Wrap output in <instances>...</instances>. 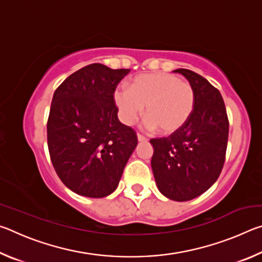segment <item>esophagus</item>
<instances>
[{"label":"esophagus","instance_id":"obj_1","mask_svg":"<svg viewBox=\"0 0 262 262\" xmlns=\"http://www.w3.org/2000/svg\"><path fill=\"white\" fill-rule=\"evenodd\" d=\"M137 140H139V142H147L148 141L147 137H144L143 135H141V134H137Z\"/></svg>","mask_w":262,"mask_h":262}]
</instances>
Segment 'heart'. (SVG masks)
Listing matches in <instances>:
<instances>
[{
	"mask_svg": "<svg viewBox=\"0 0 262 262\" xmlns=\"http://www.w3.org/2000/svg\"><path fill=\"white\" fill-rule=\"evenodd\" d=\"M113 100L125 125L135 123L144 110V127L170 135L181 129L192 117L195 94L188 82L174 75L149 73L133 78L129 89H115Z\"/></svg>",
	"mask_w": 262,
	"mask_h": 262,
	"instance_id": "1",
	"label": "heart"
}]
</instances>
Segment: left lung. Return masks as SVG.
Instances as JSON below:
<instances>
[{"label":"left lung","mask_w":262,"mask_h":262,"mask_svg":"<svg viewBox=\"0 0 262 262\" xmlns=\"http://www.w3.org/2000/svg\"><path fill=\"white\" fill-rule=\"evenodd\" d=\"M195 94L187 123L168 137L152 139L151 168L158 190L173 201H189L214 185L224 165L229 120L220 91L201 75L177 69Z\"/></svg>","instance_id":"8db88e82"}]
</instances>
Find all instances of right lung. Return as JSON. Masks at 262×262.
I'll list each match as a JSON object with an SVG mask.
<instances>
[{"mask_svg": "<svg viewBox=\"0 0 262 262\" xmlns=\"http://www.w3.org/2000/svg\"><path fill=\"white\" fill-rule=\"evenodd\" d=\"M130 69L89 64L61 83L52 99L47 143L59 178L74 193L105 198L117 189L137 145L119 121L113 94Z\"/></svg>", "mask_w": 262, "mask_h": 262, "instance_id": "right-lung-1", "label": "right lung"}]
</instances>
